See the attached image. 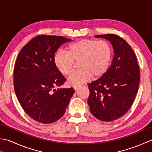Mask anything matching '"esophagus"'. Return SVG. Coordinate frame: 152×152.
I'll return each instance as SVG.
<instances>
[{
	"label": "esophagus",
	"mask_w": 152,
	"mask_h": 152,
	"mask_svg": "<svg viewBox=\"0 0 152 152\" xmlns=\"http://www.w3.org/2000/svg\"><path fill=\"white\" fill-rule=\"evenodd\" d=\"M79 88H80V86H73V88L74 90H75V91H76V90L78 89Z\"/></svg>",
	"instance_id": "34e87169"
}]
</instances>
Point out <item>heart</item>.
I'll use <instances>...</instances> for the list:
<instances>
[{
	"instance_id": "obj_1",
	"label": "heart",
	"mask_w": 152,
	"mask_h": 152,
	"mask_svg": "<svg viewBox=\"0 0 152 152\" xmlns=\"http://www.w3.org/2000/svg\"><path fill=\"white\" fill-rule=\"evenodd\" d=\"M111 45L104 40L82 39L70 44L67 52L59 51L54 56L56 69L63 76L72 72L75 62L80 70L69 76L70 85L79 86L88 82L93 76L99 78L107 72L112 62Z\"/></svg>"
}]
</instances>
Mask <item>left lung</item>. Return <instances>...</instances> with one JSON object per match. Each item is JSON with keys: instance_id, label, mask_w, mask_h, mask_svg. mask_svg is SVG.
Instances as JSON below:
<instances>
[{"instance_id": "1", "label": "left lung", "mask_w": 152, "mask_h": 152, "mask_svg": "<svg viewBox=\"0 0 152 152\" xmlns=\"http://www.w3.org/2000/svg\"><path fill=\"white\" fill-rule=\"evenodd\" d=\"M111 42L114 56L107 72L88 83V103L93 115L112 121L127 112L133 103L140 83V70L134 51L124 38L109 34L97 35Z\"/></svg>"}]
</instances>
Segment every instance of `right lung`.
<instances>
[{"instance_id": "1", "label": "right lung", "mask_w": 152, "mask_h": 152, "mask_svg": "<svg viewBox=\"0 0 152 152\" xmlns=\"http://www.w3.org/2000/svg\"><path fill=\"white\" fill-rule=\"evenodd\" d=\"M71 40L63 37L39 35L19 52L14 66V90L19 104L34 120L52 124L64 115L74 89L55 88L66 79L53 63L55 53Z\"/></svg>"}]
</instances>
